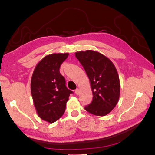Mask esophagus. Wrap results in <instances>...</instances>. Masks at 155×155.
<instances>
[{"mask_svg": "<svg viewBox=\"0 0 155 155\" xmlns=\"http://www.w3.org/2000/svg\"><path fill=\"white\" fill-rule=\"evenodd\" d=\"M80 89H78V88H77V89H75V93L77 94V95H78V94H80Z\"/></svg>", "mask_w": 155, "mask_h": 155, "instance_id": "34e87169", "label": "esophagus"}]
</instances>
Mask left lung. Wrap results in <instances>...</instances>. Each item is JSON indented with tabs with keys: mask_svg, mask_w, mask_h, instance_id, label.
Segmentation results:
<instances>
[{
	"mask_svg": "<svg viewBox=\"0 0 155 155\" xmlns=\"http://www.w3.org/2000/svg\"><path fill=\"white\" fill-rule=\"evenodd\" d=\"M75 56L90 80L93 91V101L84 109L96 116L107 115L115 107L120 96V81L114 65L97 51H79Z\"/></svg>",
	"mask_w": 155,
	"mask_h": 155,
	"instance_id": "left-lung-1",
	"label": "left lung"
}]
</instances>
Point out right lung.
<instances>
[{
  "label": "right lung",
  "instance_id": "right-lung-1",
  "mask_svg": "<svg viewBox=\"0 0 155 155\" xmlns=\"http://www.w3.org/2000/svg\"><path fill=\"white\" fill-rule=\"evenodd\" d=\"M69 54H53L44 57L34 70L31 94L38 115L42 120L54 123L64 113L66 104L73 92L66 86L59 69Z\"/></svg>",
  "mask_w": 155,
  "mask_h": 155
}]
</instances>
